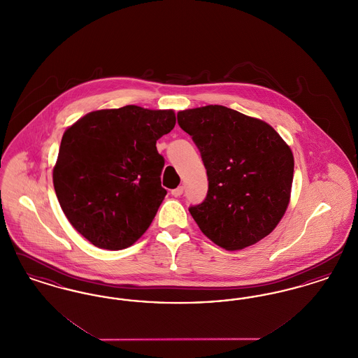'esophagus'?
Returning a JSON list of instances; mask_svg holds the SVG:
<instances>
[{"label": "esophagus", "mask_w": 358, "mask_h": 358, "mask_svg": "<svg viewBox=\"0 0 358 358\" xmlns=\"http://www.w3.org/2000/svg\"><path fill=\"white\" fill-rule=\"evenodd\" d=\"M182 193H184V187H176V189L171 190V194H173L174 197H180Z\"/></svg>", "instance_id": "34e87169"}]
</instances>
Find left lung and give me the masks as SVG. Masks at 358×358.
<instances>
[{"mask_svg":"<svg viewBox=\"0 0 358 358\" xmlns=\"http://www.w3.org/2000/svg\"><path fill=\"white\" fill-rule=\"evenodd\" d=\"M199 148L208 193L189 208L205 236L228 251L266 238L289 203L294 157L273 127L232 108L210 104L177 114Z\"/></svg>","mask_w":358,"mask_h":358,"instance_id":"left-lung-1","label":"left lung"}]
</instances>
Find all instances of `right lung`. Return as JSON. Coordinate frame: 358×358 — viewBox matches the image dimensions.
<instances>
[{
    "label": "right lung",
    "mask_w": 358,
    "mask_h": 358,
    "mask_svg": "<svg viewBox=\"0 0 358 358\" xmlns=\"http://www.w3.org/2000/svg\"><path fill=\"white\" fill-rule=\"evenodd\" d=\"M173 110L139 106L88 113L62 138L53 187L72 227L95 247L123 250L150 227L166 196L157 141Z\"/></svg>",
    "instance_id": "add662e5"
}]
</instances>
